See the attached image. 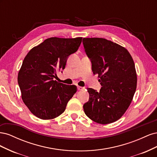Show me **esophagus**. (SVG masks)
Returning <instances> with one entry per match:
<instances>
[{"label":"esophagus","instance_id":"1","mask_svg":"<svg viewBox=\"0 0 157 157\" xmlns=\"http://www.w3.org/2000/svg\"><path fill=\"white\" fill-rule=\"evenodd\" d=\"M77 88H78V90H79V91H81V90H83L84 89V87H82V86H77Z\"/></svg>","mask_w":157,"mask_h":157}]
</instances>
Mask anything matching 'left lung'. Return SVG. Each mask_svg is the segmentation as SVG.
I'll return each instance as SVG.
<instances>
[{"instance_id":"left-lung-1","label":"left lung","mask_w":157,"mask_h":157,"mask_svg":"<svg viewBox=\"0 0 157 157\" xmlns=\"http://www.w3.org/2000/svg\"><path fill=\"white\" fill-rule=\"evenodd\" d=\"M84 51L92 63L93 73L100 77L99 92L87 88L88 101L84 111L99 124L115 122L130 106L137 86L135 65L128 51L102 38H84Z\"/></svg>"}]
</instances>
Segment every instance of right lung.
Here are the masks:
<instances>
[{
	"label": "right lung",
	"instance_id": "right-lung-1",
	"mask_svg": "<svg viewBox=\"0 0 157 157\" xmlns=\"http://www.w3.org/2000/svg\"><path fill=\"white\" fill-rule=\"evenodd\" d=\"M82 39L51 37L25 56L17 82L23 102L36 117L48 120L59 116L77 92L75 85L58 82L54 78L57 71L65 69L69 56L78 50Z\"/></svg>",
	"mask_w": 157,
	"mask_h": 157
}]
</instances>
